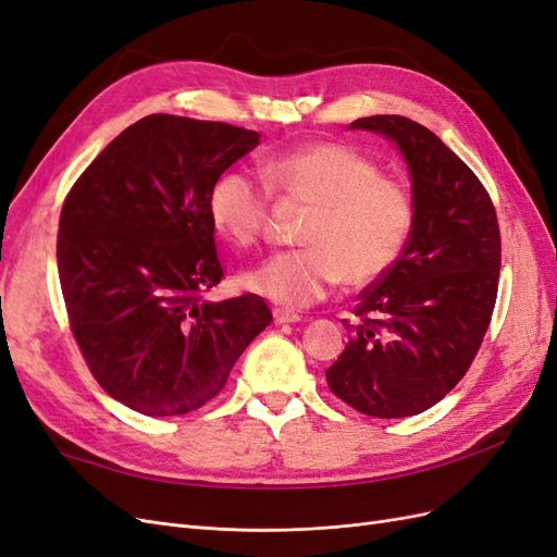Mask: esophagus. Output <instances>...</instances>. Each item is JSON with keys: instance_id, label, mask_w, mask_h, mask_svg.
<instances>
[{"instance_id": "34e87169", "label": "esophagus", "mask_w": 557, "mask_h": 557, "mask_svg": "<svg viewBox=\"0 0 557 557\" xmlns=\"http://www.w3.org/2000/svg\"><path fill=\"white\" fill-rule=\"evenodd\" d=\"M301 315L288 309H274V323L276 325H285V323H299Z\"/></svg>"}]
</instances>
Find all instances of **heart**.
Segmentation results:
<instances>
[{
    "label": "heart",
    "mask_w": 557,
    "mask_h": 557,
    "mask_svg": "<svg viewBox=\"0 0 557 557\" xmlns=\"http://www.w3.org/2000/svg\"><path fill=\"white\" fill-rule=\"evenodd\" d=\"M264 176L285 195L313 207L295 250H281L244 274V285L283 307H309L342 281L364 288L407 248L416 201L401 181L339 141H313L264 160ZM213 227L237 246L258 244L269 193L244 170H227L209 188Z\"/></svg>",
    "instance_id": "obj_1"
}]
</instances>
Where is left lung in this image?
<instances>
[{"mask_svg": "<svg viewBox=\"0 0 557 557\" xmlns=\"http://www.w3.org/2000/svg\"><path fill=\"white\" fill-rule=\"evenodd\" d=\"M350 129L397 144L411 174L416 225L401 258L360 293L330 391L374 418H407L444 399L476 358L497 299L502 242L493 199L428 127L369 115Z\"/></svg>", "mask_w": 557, "mask_h": 557, "instance_id": "8db88e82", "label": "left lung"}]
</instances>
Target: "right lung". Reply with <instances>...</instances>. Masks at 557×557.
Listing matches in <instances>:
<instances>
[{"label":"right lung","instance_id":"right-lung-1","mask_svg":"<svg viewBox=\"0 0 557 557\" xmlns=\"http://www.w3.org/2000/svg\"><path fill=\"white\" fill-rule=\"evenodd\" d=\"M260 134L153 113L99 153L66 195L58 274L92 376L144 416H183L223 391L272 323L260 295L201 299L221 283L207 197Z\"/></svg>","mask_w":557,"mask_h":557}]
</instances>
